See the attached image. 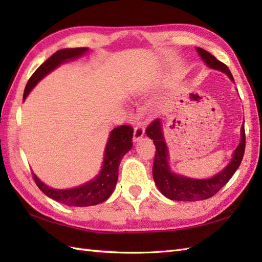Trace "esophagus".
<instances>
[{"instance_id": "obj_1", "label": "esophagus", "mask_w": 262, "mask_h": 262, "mask_svg": "<svg viewBox=\"0 0 262 262\" xmlns=\"http://www.w3.org/2000/svg\"><path fill=\"white\" fill-rule=\"evenodd\" d=\"M144 133H145V129H144L143 125H141V124L135 125V127H134V141L135 142L140 141L141 138L144 136Z\"/></svg>"}]
</instances>
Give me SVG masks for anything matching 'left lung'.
Wrapping results in <instances>:
<instances>
[{
	"label": "left lung",
	"mask_w": 262,
	"mask_h": 262,
	"mask_svg": "<svg viewBox=\"0 0 262 262\" xmlns=\"http://www.w3.org/2000/svg\"><path fill=\"white\" fill-rule=\"evenodd\" d=\"M197 52L210 69L223 72L234 82L231 71L224 63L220 62L215 56L206 52L203 48L197 47ZM145 132L146 135L153 140L155 148H157L153 163V179L157 183L159 190L166 198L178 200V202H197V200H204L213 197L235 173V171L241 164L244 149H246V132H244V126H242L241 142L236 147L231 162L227 164L226 168L213 178H209V179H191V178L176 174L170 170L168 164V147H166V144L164 142L161 120H153Z\"/></svg>",
	"instance_id": "obj_1"
}]
</instances>
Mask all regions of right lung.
Returning a JSON list of instances; mask_svg holds the SVG:
<instances>
[{
  "label": "right lung",
  "instance_id": "add662e5",
  "mask_svg": "<svg viewBox=\"0 0 262 262\" xmlns=\"http://www.w3.org/2000/svg\"><path fill=\"white\" fill-rule=\"evenodd\" d=\"M86 52L88 48H65L53 54L46 62L39 66L28 81L24 92V100L32 90V88L49 72L68 60L80 57ZM133 133H134L133 127L128 125H121L113 129L110 133L107 146H105L101 171L96 179L89 181L84 185L73 189L60 190V189H53L46 186L38 179L35 173H33V180L46 196L60 204L75 206V207H86V206L103 203L114 191L117 180H118V168L122 157L133 146Z\"/></svg>",
  "mask_w": 262,
  "mask_h": 262
}]
</instances>
